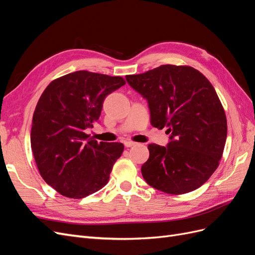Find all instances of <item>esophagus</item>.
Here are the masks:
<instances>
[{"label": "esophagus", "instance_id": "esophagus-1", "mask_svg": "<svg viewBox=\"0 0 255 255\" xmlns=\"http://www.w3.org/2000/svg\"><path fill=\"white\" fill-rule=\"evenodd\" d=\"M135 144H136V142H134V141H128V140L125 141V146H126V148H130V146H134Z\"/></svg>", "mask_w": 255, "mask_h": 255}]
</instances>
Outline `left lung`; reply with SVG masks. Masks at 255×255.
<instances>
[{
    "mask_svg": "<svg viewBox=\"0 0 255 255\" xmlns=\"http://www.w3.org/2000/svg\"><path fill=\"white\" fill-rule=\"evenodd\" d=\"M127 82L148 101L152 127L167 128L166 146L148 145L141 166L153 188L181 195L199 188L219 165L227 140V118L213 85L196 69L163 65Z\"/></svg>",
    "mask_w": 255,
    "mask_h": 255,
    "instance_id": "1",
    "label": "left lung"
}]
</instances>
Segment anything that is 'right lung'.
<instances>
[{
	"label": "right lung",
	"mask_w": 255,
	"mask_h": 255,
	"mask_svg": "<svg viewBox=\"0 0 255 255\" xmlns=\"http://www.w3.org/2000/svg\"><path fill=\"white\" fill-rule=\"evenodd\" d=\"M125 84L120 76L83 70L54 80L42 92L30 146L42 179L60 195L85 198L109 182L125 145L98 142L85 132L100 118L106 96Z\"/></svg>",
	"instance_id": "1"
}]
</instances>
